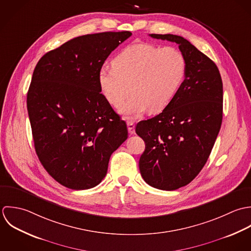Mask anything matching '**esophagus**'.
<instances>
[{"mask_svg": "<svg viewBox=\"0 0 251 251\" xmlns=\"http://www.w3.org/2000/svg\"><path fill=\"white\" fill-rule=\"evenodd\" d=\"M127 127H128V131L130 135H134L135 134V125L133 121H128L127 122Z\"/></svg>", "mask_w": 251, "mask_h": 251, "instance_id": "esophagus-1", "label": "esophagus"}]
</instances>
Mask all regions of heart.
I'll use <instances>...</instances> for the list:
<instances>
[{
    "label": "heart",
    "instance_id": "obj_1",
    "mask_svg": "<svg viewBox=\"0 0 251 251\" xmlns=\"http://www.w3.org/2000/svg\"><path fill=\"white\" fill-rule=\"evenodd\" d=\"M111 65L112 69L99 70L100 92L112 106L119 107L131 90L133 96L120 109L128 119L138 118L149 109H164L178 92L187 70L181 51L146 43L127 46L112 59Z\"/></svg>",
    "mask_w": 251,
    "mask_h": 251
}]
</instances>
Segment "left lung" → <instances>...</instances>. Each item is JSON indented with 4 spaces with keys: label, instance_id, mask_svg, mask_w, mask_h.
<instances>
[{
    "label": "left lung",
    "instance_id": "1",
    "mask_svg": "<svg viewBox=\"0 0 251 251\" xmlns=\"http://www.w3.org/2000/svg\"><path fill=\"white\" fill-rule=\"evenodd\" d=\"M151 37L177 44L187 65L176 97L161 113L136 126L146 143L139 162L143 178L154 188L172 191L190 183L208 159L222 123L223 84L215 63L184 38Z\"/></svg>",
    "mask_w": 251,
    "mask_h": 251
}]
</instances>
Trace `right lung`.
Returning a JSON list of instances; mask_svg holds the SVG:
<instances>
[{
  "mask_svg": "<svg viewBox=\"0 0 251 251\" xmlns=\"http://www.w3.org/2000/svg\"><path fill=\"white\" fill-rule=\"evenodd\" d=\"M132 33L103 32L75 38L38 62L27 94L36 153L65 187L98 185L110 155L128 138L125 121L100 94L98 73Z\"/></svg>",
  "mask_w": 251,
  "mask_h": 251,
  "instance_id": "add662e5",
  "label": "right lung"
}]
</instances>
